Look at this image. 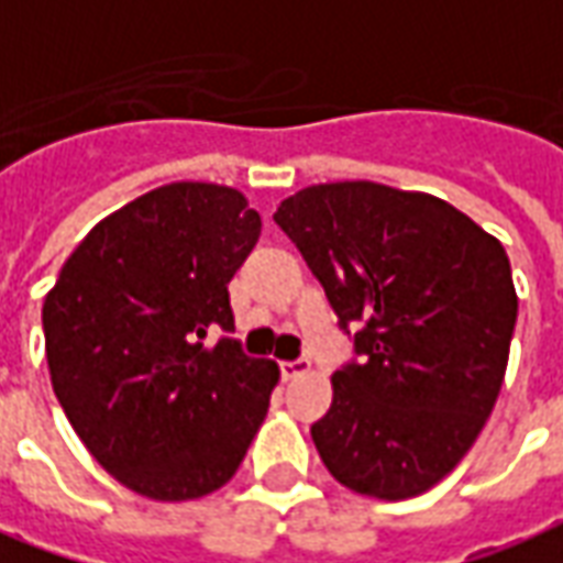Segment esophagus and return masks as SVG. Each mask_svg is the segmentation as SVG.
<instances>
[{
    "instance_id": "34e87169",
    "label": "esophagus",
    "mask_w": 563,
    "mask_h": 563,
    "mask_svg": "<svg viewBox=\"0 0 563 563\" xmlns=\"http://www.w3.org/2000/svg\"><path fill=\"white\" fill-rule=\"evenodd\" d=\"M308 372H310L308 360H286V363H280L283 380H295V377L308 375Z\"/></svg>"
}]
</instances>
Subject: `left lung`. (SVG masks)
<instances>
[{
    "label": "left lung",
    "mask_w": 563,
    "mask_h": 563,
    "mask_svg": "<svg viewBox=\"0 0 563 563\" xmlns=\"http://www.w3.org/2000/svg\"><path fill=\"white\" fill-rule=\"evenodd\" d=\"M274 222L356 329L360 363L310 427L325 470L377 500L430 490L500 396L518 317L503 243L445 200L365 179L301 188Z\"/></svg>",
    "instance_id": "obj_1"
}]
</instances>
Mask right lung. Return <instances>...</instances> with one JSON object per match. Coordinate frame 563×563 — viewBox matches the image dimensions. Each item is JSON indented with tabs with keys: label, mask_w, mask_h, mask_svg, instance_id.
Returning <instances> with one entry per match:
<instances>
[{
	"label": "right lung",
	"mask_w": 563,
	"mask_h": 563,
	"mask_svg": "<svg viewBox=\"0 0 563 563\" xmlns=\"http://www.w3.org/2000/svg\"><path fill=\"white\" fill-rule=\"evenodd\" d=\"M262 219L238 188L170 183L78 243L42 305L51 384L106 473L148 500L231 482L268 415L280 368L234 332L228 283Z\"/></svg>",
	"instance_id": "add662e5"
}]
</instances>
